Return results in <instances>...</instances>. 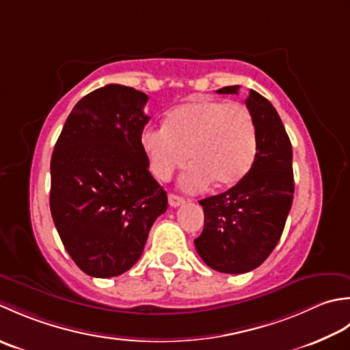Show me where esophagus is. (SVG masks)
Returning a JSON list of instances; mask_svg holds the SVG:
<instances>
[{"label": "esophagus", "instance_id": "1", "mask_svg": "<svg viewBox=\"0 0 350 350\" xmlns=\"http://www.w3.org/2000/svg\"><path fill=\"white\" fill-rule=\"evenodd\" d=\"M185 202V199L178 196V195H174V193H169V205L170 206H180Z\"/></svg>", "mask_w": 350, "mask_h": 350}]
</instances>
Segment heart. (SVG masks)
Instances as JSON below:
<instances>
[{"instance_id":"b5f03b06","label":"heart","mask_w":350,"mask_h":350,"mask_svg":"<svg viewBox=\"0 0 350 350\" xmlns=\"http://www.w3.org/2000/svg\"><path fill=\"white\" fill-rule=\"evenodd\" d=\"M140 146L151 172L163 181L189 157L191 165L180 184L199 191L211 181L231 187L243 180L258 152V134L245 104L198 98L170 110L163 126L145 128Z\"/></svg>"}]
</instances>
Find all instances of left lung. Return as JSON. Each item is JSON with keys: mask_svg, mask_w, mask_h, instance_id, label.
I'll return each mask as SVG.
<instances>
[{"mask_svg": "<svg viewBox=\"0 0 350 350\" xmlns=\"http://www.w3.org/2000/svg\"><path fill=\"white\" fill-rule=\"evenodd\" d=\"M226 85L217 94H239ZM246 107L255 119L258 152L243 180L224 193L205 198L204 230L195 240L206 266L222 273H246L261 266L280 241L295 193L293 151L270 101L249 90Z\"/></svg>", "mask_w": 350, "mask_h": 350, "instance_id": "left-lung-1", "label": "left lung"}]
</instances>
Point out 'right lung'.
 <instances>
[{
  "label": "right lung",
  "instance_id": "obj_1",
  "mask_svg": "<svg viewBox=\"0 0 350 350\" xmlns=\"http://www.w3.org/2000/svg\"><path fill=\"white\" fill-rule=\"evenodd\" d=\"M146 103L144 92L120 84L90 92L75 104L54 146L49 208L63 246L90 276L130 270L167 208L140 146Z\"/></svg>",
  "mask_w": 350,
  "mask_h": 350
}]
</instances>
